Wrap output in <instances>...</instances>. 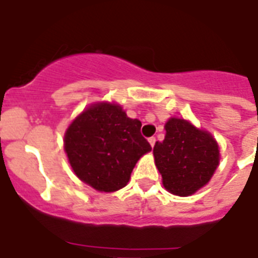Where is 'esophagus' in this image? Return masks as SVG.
I'll use <instances>...</instances> for the list:
<instances>
[{"label":"esophagus","mask_w":258,"mask_h":258,"mask_svg":"<svg viewBox=\"0 0 258 258\" xmlns=\"http://www.w3.org/2000/svg\"><path fill=\"white\" fill-rule=\"evenodd\" d=\"M148 142H149V144H151V147H155V144H156V138H155V136H152V138H149Z\"/></svg>","instance_id":"esophagus-1"}]
</instances>
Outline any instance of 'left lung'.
<instances>
[{"instance_id": "1", "label": "left lung", "mask_w": 258, "mask_h": 258, "mask_svg": "<svg viewBox=\"0 0 258 258\" xmlns=\"http://www.w3.org/2000/svg\"><path fill=\"white\" fill-rule=\"evenodd\" d=\"M165 139L156 142L153 156L165 189L187 197L213 177L219 164V147L206 131L183 119H169Z\"/></svg>"}]
</instances>
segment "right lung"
Returning <instances> with one entry per match:
<instances>
[{"mask_svg":"<svg viewBox=\"0 0 258 258\" xmlns=\"http://www.w3.org/2000/svg\"><path fill=\"white\" fill-rule=\"evenodd\" d=\"M142 122L122 107L98 103L67 130L64 148L81 181L99 191H115L128 182L138 160L152 147L140 133Z\"/></svg>","mask_w":258,"mask_h":258,"instance_id":"obj_1","label":"right lung"}]
</instances>
